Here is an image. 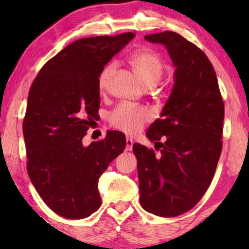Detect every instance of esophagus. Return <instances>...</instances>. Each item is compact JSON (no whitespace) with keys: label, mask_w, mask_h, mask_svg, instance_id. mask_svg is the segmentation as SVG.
Listing matches in <instances>:
<instances>
[{"label":"esophagus","mask_w":249,"mask_h":249,"mask_svg":"<svg viewBox=\"0 0 249 249\" xmlns=\"http://www.w3.org/2000/svg\"><path fill=\"white\" fill-rule=\"evenodd\" d=\"M132 145H134V141H132V138L127 137V139H125V151H131Z\"/></svg>","instance_id":"esophagus-1"}]
</instances>
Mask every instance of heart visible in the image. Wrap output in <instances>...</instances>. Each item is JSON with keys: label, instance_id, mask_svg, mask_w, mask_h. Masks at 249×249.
Masks as SVG:
<instances>
[{"label": "heart", "instance_id": "heart-1", "mask_svg": "<svg viewBox=\"0 0 249 249\" xmlns=\"http://www.w3.org/2000/svg\"><path fill=\"white\" fill-rule=\"evenodd\" d=\"M129 66L137 73L139 79L146 87H154L161 80L164 72V66L160 57L149 50H138L129 56ZM114 63H108L102 69L98 76V88L101 91L107 90L110 80L115 72ZM152 119L147 108L120 104L110 113L108 121L112 127L127 134H136Z\"/></svg>", "mask_w": 249, "mask_h": 249}]
</instances>
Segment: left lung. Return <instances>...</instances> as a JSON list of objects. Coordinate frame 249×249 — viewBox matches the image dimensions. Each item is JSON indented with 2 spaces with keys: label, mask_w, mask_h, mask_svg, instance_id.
I'll return each mask as SVG.
<instances>
[{
  "label": "left lung",
  "mask_w": 249,
  "mask_h": 249,
  "mask_svg": "<svg viewBox=\"0 0 249 249\" xmlns=\"http://www.w3.org/2000/svg\"><path fill=\"white\" fill-rule=\"evenodd\" d=\"M162 44L175 66L173 87L160 119L146 136L161 154L135 142L142 209L178 216L199 202L212 181L222 149L224 105L215 70L195 44L173 32L146 35ZM166 137L164 144L158 141Z\"/></svg>",
  "instance_id": "left-lung-1"
}]
</instances>
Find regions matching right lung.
Segmentation results:
<instances>
[{
    "instance_id": "add662e5",
    "label": "right lung",
    "mask_w": 249,
    "mask_h": 249,
    "mask_svg": "<svg viewBox=\"0 0 249 249\" xmlns=\"http://www.w3.org/2000/svg\"><path fill=\"white\" fill-rule=\"evenodd\" d=\"M134 37L78 39L44 64L30 87L22 124L27 171L46 205L67 219L97 211L98 179L125 148L118 130L88 146L83 137L97 118L102 69Z\"/></svg>"
}]
</instances>
